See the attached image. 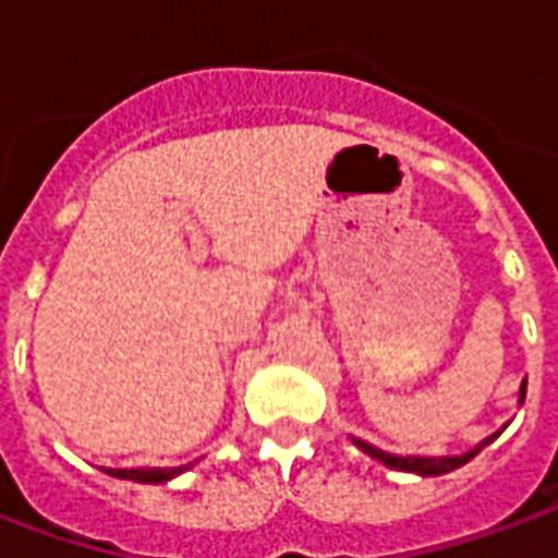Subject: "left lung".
Returning <instances> with one entry per match:
<instances>
[{"label":"left lung","mask_w":558,"mask_h":558,"mask_svg":"<svg viewBox=\"0 0 558 558\" xmlns=\"http://www.w3.org/2000/svg\"><path fill=\"white\" fill-rule=\"evenodd\" d=\"M523 396H526V378L521 381V396H518V405H523ZM506 426H509V423H506ZM502 428H499V432H502ZM499 432H494L490 437H485L482 444H476V447L468 449V452H461V456H393V452H384V449L373 447V444H366V440H361V437H352V444L361 449V452H366L369 458H375V461H381L384 468L402 470V473H416V476H444V473H449V470H458L461 464H468L470 458H476L482 449L488 447L490 440H497Z\"/></svg>","instance_id":"obj_1"}]
</instances>
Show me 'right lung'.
Listing matches in <instances>:
<instances>
[{"instance_id":"add662e5","label":"right lung","mask_w":558,"mask_h":558,"mask_svg":"<svg viewBox=\"0 0 558 558\" xmlns=\"http://www.w3.org/2000/svg\"><path fill=\"white\" fill-rule=\"evenodd\" d=\"M192 464H183V468H132V470H106L109 476L114 478H130V482H138V485H162V482H171L174 476L185 473Z\"/></svg>"}]
</instances>
